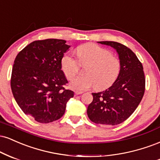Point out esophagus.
I'll list each match as a JSON object with an SVG mask.
<instances>
[{"label":"esophagus","instance_id":"34e87169","mask_svg":"<svg viewBox=\"0 0 160 160\" xmlns=\"http://www.w3.org/2000/svg\"><path fill=\"white\" fill-rule=\"evenodd\" d=\"M82 93H83L82 91H75V94L76 95H80V94H82Z\"/></svg>","mask_w":160,"mask_h":160}]
</instances>
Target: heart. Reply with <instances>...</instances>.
I'll list each match as a JSON object with an SVG mask.
<instances>
[{"label": "heart", "instance_id": "obj_1", "mask_svg": "<svg viewBox=\"0 0 160 160\" xmlns=\"http://www.w3.org/2000/svg\"><path fill=\"white\" fill-rule=\"evenodd\" d=\"M80 64L87 65L84 76L74 78L71 88L77 91H85L96 86L97 90H104L115 82L121 71V62L112 56L110 51L94 43H86L76 49ZM61 68L67 79H72L78 73L79 63L70 52L61 59Z\"/></svg>", "mask_w": 160, "mask_h": 160}]
</instances>
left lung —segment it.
Returning a JSON list of instances; mask_svg holds the SVG:
<instances>
[{"label": "left lung", "instance_id": "obj_1", "mask_svg": "<svg viewBox=\"0 0 160 160\" xmlns=\"http://www.w3.org/2000/svg\"><path fill=\"white\" fill-rule=\"evenodd\" d=\"M98 43L116 50L121 67L119 76L110 88L92 93L93 99L87 113L93 123L114 126L126 121L142 101L145 88L143 67L134 52L124 45L113 41Z\"/></svg>", "mask_w": 160, "mask_h": 160}]
</instances>
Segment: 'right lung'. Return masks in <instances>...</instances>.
Returning a JSON list of instances; mask_svg holds the SVG:
<instances>
[{"label":"right lung","mask_w":160,"mask_h":160,"mask_svg":"<svg viewBox=\"0 0 160 160\" xmlns=\"http://www.w3.org/2000/svg\"><path fill=\"white\" fill-rule=\"evenodd\" d=\"M66 42L33 41L15 59L11 76L13 97L24 113L39 123L60 119L74 96L63 87L68 82L61 69V59L70 47Z\"/></svg>","instance_id":"1"}]
</instances>
